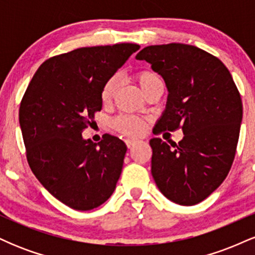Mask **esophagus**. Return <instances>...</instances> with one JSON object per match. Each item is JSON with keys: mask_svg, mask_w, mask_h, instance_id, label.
I'll use <instances>...</instances> for the list:
<instances>
[{"mask_svg": "<svg viewBox=\"0 0 255 255\" xmlns=\"http://www.w3.org/2000/svg\"><path fill=\"white\" fill-rule=\"evenodd\" d=\"M136 142H137V141H135V140H130V139H127V140H126V145H127V147H128V148L134 147V146L136 145Z\"/></svg>", "mask_w": 255, "mask_h": 255, "instance_id": "obj_1", "label": "esophagus"}]
</instances>
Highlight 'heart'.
<instances>
[{
	"mask_svg": "<svg viewBox=\"0 0 255 255\" xmlns=\"http://www.w3.org/2000/svg\"><path fill=\"white\" fill-rule=\"evenodd\" d=\"M134 78H135L137 84L140 85L141 90L144 91V93L147 92V91L152 89L153 86H156V85L163 84L159 75H158L157 73L150 71V69H140V71L135 72ZM118 85L119 80L118 77H115V75H114V77H110L107 81H105L101 91L102 103H111L114 96H115L116 90H118ZM113 127L115 128L119 133L130 137L142 135L146 129L144 120L131 115H124L115 119L113 122Z\"/></svg>",
	"mask_w": 255,
	"mask_h": 255,
	"instance_id": "heart-1",
	"label": "heart"
}]
</instances>
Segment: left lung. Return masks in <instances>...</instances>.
<instances>
[{"label":"left lung","instance_id":"1","mask_svg":"<svg viewBox=\"0 0 255 255\" xmlns=\"http://www.w3.org/2000/svg\"><path fill=\"white\" fill-rule=\"evenodd\" d=\"M135 58L162 75L169 92L153 133L182 128L184 134L178 144L150 140L154 182L174 203H200L221 186L235 158L242 121L238 87L219 58L194 45H150Z\"/></svg>","mask_w":255,"mask_h":255}]
</instances>
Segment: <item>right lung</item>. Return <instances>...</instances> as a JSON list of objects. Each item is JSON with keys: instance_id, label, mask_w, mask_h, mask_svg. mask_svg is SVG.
<instances>
[{"instance_id": "obj_1", "label": "right lung", "mask_w": 255, "mask_h": 255, "mask_svg": "<svg viewBox=\"0 0 255 255\" xmlns=\"http://www.w3.org/2000/svg\"><path fill=\"white\" fill-rule=\"evenodd\" d=\"M139 49L121 43L49 58L21 99L19 122L32 172L57 200L78 211L96 209L116 188L127 146L109 134L98 144L81 134L102 110L105 81Z\"/></svg>"}]
</instances>
